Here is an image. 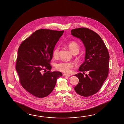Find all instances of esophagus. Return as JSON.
<instances>
[{
  "label": "esophagus",
  "mask_w": 124,
  "mask_h": 124,
  "mask_svg": "<svg viewBox=\"0 0 124 124\" xmlns=\"http://www.w3.org/2000/svg\"><path fill=\"white\" fill-rule=\"evenodd\" d=\"M63 76L69 77V76H70V75H69V74H63Z\"/></svg>",
  "instance_id": "obj_1"
}]
</instances>
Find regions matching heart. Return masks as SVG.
<instances>
[{"label":"heart","mask_w":124,"mask_h":124,"mask_svg":"<svg viewBox=\"0 0 124 124\" xmlns=\"http://www.w3.org/2000/svg\"><path fill=\"white\" fill-rule=\"evenodd\" d=\"M68 47L70 49L72 53L74 54H77L79 52V46L77 43L75 41H70L67 44ZM59 51V47L57 46L54 48L53 51V56L54 58H57L58 56ZM74 64L72 62H61L56 64V68L57 69L63 72L68 73L70 69L73 67Z\"/></svg>","instance_id":"b5f03b06"}]
</instances>
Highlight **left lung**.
<instances>
[{
  "instance_id": "obj_1",
  "label": "left lung",
  "mask_w": 124,
  "mask_h": 124,
  "mask_svg": "<svg viewBox=\"0 0 124 124\" xmlns=\"http://www.w3.org/2000/svg\"><path fill=\"white\" fill-rule=\"evenodd\" d=\"M71 34L80 39L85 48V61L79 69L81 72L74 75L79 79L74 89L80 95L90 96L99 91L108 76L109 53L100 36L89 29H73ZM85 72L88 74L85 75Z\"/></svg>"
}]
</instances>
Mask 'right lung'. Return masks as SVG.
<instances>
[{
    "label": "right lung",
    "instance_id": "add662e5",
    "mask_svg": "<svg viewBox=\"0 0 124 124\" xmlns=\"http://www.w3.org/2000/svg\"><path fill=\"white\" fill-rule=\"evenodd\" d=\"M64 31L39 29L19 46L16 69L20 82L24 89L36 97L48 95L58 78L62 76L59 71H50V62L55 46Z\"/></svg>",
    "mask_w": 124,
    "mask_h": 124
}]
</instances>
